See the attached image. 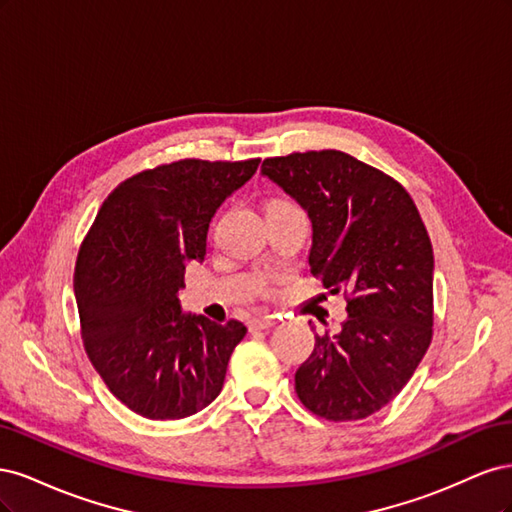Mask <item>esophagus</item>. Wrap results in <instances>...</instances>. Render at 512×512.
Listing matches in <instances>:
<instances>
[{"mask_svg": "<svg viewBox=\"0 0 512 512\" xmlns=\"http://www.w3.org/2000/svg\"><path fill=\"white\" fill-rule=\"evenodd\" d=\"M275 322L277 320L273 316H256V318L250 320V329H254V331H267V329L275 327Z\"/></svg>", "mask_w": 512, "mask_h": 512, "instance_id": "esophagus-1", "label": "esophagus"}]
</instances>
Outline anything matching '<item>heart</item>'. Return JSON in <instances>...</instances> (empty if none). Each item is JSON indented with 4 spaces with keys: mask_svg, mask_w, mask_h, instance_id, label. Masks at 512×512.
<instances>
[{
    "mask_svg": "<svg viewBox=\"0 0 512 512\" xmlns=\"http://www.w3.org/2000/svg\"><path fill=\"white\" fill-rule=\"evenodd\" d=\"M267 209H299V205L292 203L288 198H273L267 205Z\"/></svg>",
    "mask_w": 512,
    "mask_h": 512,
    "instance_id": "b5f03b06",
    "label": "heart"
}]
</instances>
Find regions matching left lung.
<instances>
[{
	"mask_svg": "<svg viewBox=\"0 0 512 512\" xmlns=\"http://www.w3.org/2000/svg\"><path fill=\"white\" fill-rule=\"evenodd\" d=\"M312 220L309 271L344 292L348 320L316 335L294 374L301 404L333 423L361 421L399 395L433 335V247L408 190L344 151L267 158Z\"/></svg>",
	"mask_w": 512,
	"mask_h": 512,
	"instance_id": "left-lung-1",
	"label": "left lung"
}]
</instances>
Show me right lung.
Segmentation results:
<instances>
[{"mask_svg": "<svg viewBox=\"0 0 512 512\" xmlns=\"http://www.w3.org/2000/svg\"><path fill=\"white\" fill-rule=\"evenodd\" d=\"M260 158H185L141 170L106 196L74 267L81 337L123 406L151 421L196 414L220 395L247 329L181 314L185 260H205L209 222Z\"/></svg>", "mask_w": 512, "mask_h": 512, "instance_id": "1", "label": "right lung"}]
</instances>
